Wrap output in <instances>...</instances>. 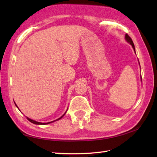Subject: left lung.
I'll use <instances>...</instances> for the list:
<instances>
[{"mask_svg":"<svg viewBox=\"0 0 157 157\" xmlns=\"http://www.w3.org/2000/svg\"><path fill=\"white\" fill-rule=\"evenodd\" d=\"M125 39H126V40L127 41V42H128V43H129L130 44H131V45L132 46V48H133L134 51L135 52V46H134L133 42H132V40L131 38L128 36V34H126V35H125ZM135 54H136V53H135ZM139 63H140V62H139Z\"/></svg>","mask_w":157,"mask_h":157,"instance_id":"1","label":"left lung"}]
</instances>
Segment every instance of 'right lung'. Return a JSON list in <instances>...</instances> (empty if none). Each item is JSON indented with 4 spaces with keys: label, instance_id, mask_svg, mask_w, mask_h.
Here are the masks:
<instances>
[{
    "label": "right lung",
    "instance_id": "1",
    "mask_svg": "<svg viewBox=\"0 0 157 157\" xmlns=\"http://www.w3.org/2000/svg\"><path fill=\"white\" fill-rule=\"evenodd\" d=\"M14 103H15V102H14ZM15 105H16V106L17 107V106L16 105V103H15ZM17 108H18V107H17ZM66 112H67V111H66V113H64L63 115H62V116H61V117H59V119L56 120H60L61 118L63 117L64 116V115H65V114L66 113ZM26 118H27V120H28L29 121H30V122H32L33 124H38V125H45V124H50V123H52V122H55V121H56V120H55V121H52V122H47V123H42V122H36V121H35V120H31V119H30V118H29V117H26Z\"/></svg>",
    "mask_w": 157,
    "mask_h": 157
}]
</instances>
